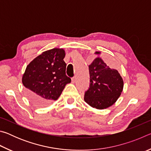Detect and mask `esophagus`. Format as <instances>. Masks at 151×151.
Segmentation results:
<instances>
[{
	"label": "esophagus",
	"instance_id": "obj_1",
	"mask_svg": "<svg viewBox=\"0 0 151 151\" xmlns=\"http://www.w3.org/2000/svg\"><path fill=\"white\" fill-rule=\"evenodd\" d=\"M71 80H72V83H75L76 81V76H74L72 78H71Z\"/></svg>",
	"mask_w": 151,
	"mask_h": 151
}]
</instances>
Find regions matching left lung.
Instances as JSON below:
<instances>
[{
  "instance_id": "left-lung-1",
  "label": "left lung",
  "mask_w": 151,
  "mask_h": 151,
  "mask_svg": "<svg viewBox=\"0 0 151 151\" xmlns=\"http://www.w3.org/2000/svg\"><path fill=\"white\" fill-rule=\"evenodd\" d=\"M98 57L89 67L90 87L86 91L84 100L93 108L102 110L116 103L123 90V80L117 70L112 69L104 62L99 51Z\"/></svg>"
}]
</instances>
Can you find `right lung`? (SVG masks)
<instances>
[{
  "label": "right lung",
  "mask_w": 151,
  "mask_h": 151,
  "mask_svg": "<svg viewBox=\"0 0 151 151\" xmlns=\"http://www.w3.org/2000/svg\"><path fill=\"white\" fill-rule=\"evenodd\" d=\"M65 57V50L55 48L42 52L27 65L22 82L27 97L36 106L44 107L57 100L71 82L66 75Z\"/></svg>",
  "instance_id": "right-lung-1"
}]
</instances>
